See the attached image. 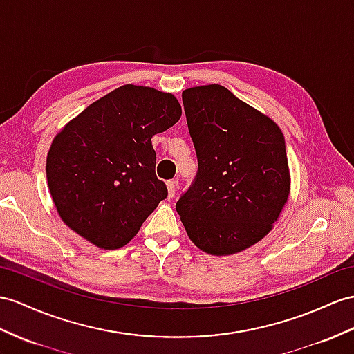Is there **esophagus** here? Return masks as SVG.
Returning <instances> with one entry per match:
<instances>
[{
    "label": "esophagus",
    "mask_w": 354,
    "mask_h": 354,
    "mask_svg": "<svg viewBox=\"0 0 354 354\" xmlns=\"http://www.w3.org/2000/svg\"><path fill=\"white\" fill-rule=\"evenodd\" d=\"M167 186H168V195H169V198H172V196L176 195L177 182H176V180H168V182H167Z\"/></svg>",
    "instance_id": "esophagus-1"
}]
</instances>
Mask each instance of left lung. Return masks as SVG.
<instances>
[{"instance_id": "obj_1", "label": "left lung", "mask_w": 354, "mask_h": 354, "mask_svg": "<svg viewBox=\"0 0 354 354\" xmlns=\"http://www.w3.org/2000/svg\"><path fill=\"white\" fill-rule=\"evenodd\" d=\"M198 171L176 204L192 242L231 255L261 240L290 192L286 140L269 117L222 85L182 94Z\"/></svg>"}]
</instances>
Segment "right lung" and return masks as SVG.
Returning <instances> with one entry per match:
<instances>
[{"label": "right lung", "mask_w": 354, "mask_h": 354, "mask_svg": "<svg viewBox=\"0 0 354 354\" xmlns=\"http://www.w3.org/2000/svg\"><path fill=\"white\" fill-rule=\"evenodd\" d=\"M180 117L172 94L123 85L73 118L46 159L49 192L66 225L102 249L131 242L168 196L151 138Z\"/></svg>", "instance_id": "obj_1"}]
</instances>
